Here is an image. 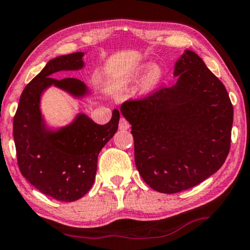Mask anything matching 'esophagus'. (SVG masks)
<instances>
[{"mask_svg": "<svg viewBox=\"0 0 250 250\" xmlns=\"http://www.w3.org/2000/svg\"><path fill=\"white\" fill-rule=\"evenodd\" d=\"M129 126H130L129 122L126 121L125 118H121L120 122H119V129H120V130H128Z\"/></svg>", "mask_w": 250, "mask_h": 250, "instance_id": "esophagus-1", "label": "esophagus"}]
</instances>
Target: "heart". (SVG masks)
Returning <instances> with one entry per match:
<instances>
[{"instance_id":"obj_1","label":"heart","mask_w":250,"mask_h":250,"mask_svg":"<svg viewBox=\"0 0 250 250\" xmlns=\"http://www.w3.org/2000/svg\"><path fill=\"white\" fill-rule=\"evenodd\" d=\"M146 70H149L147 76L145 77V80H144V89L145 90H150L153 89L154 87H156L159 85V83L161 82L162 79V71L160 68L157 66H153V68H147V66H143L139 71H137L133 76V79H138L144 75V72Z\"/></svg>"}]
</instances>
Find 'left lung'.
Wrapping results in <instances>:
<instances>
[{
  "instance_id": "1",
  "label": "left lung",
  "mask_w": 250,
  "mask_h": 250,
  "mask_svg": "<svg viewBox=\"0 0 250 250\" xmlns=\"http://www.w3.org/2000/svg\"><path fill=\"white\" fill-rule=\"evenodd\" d=\"M174 76V86L121 106L131 125L136 167L144 181L163 194L195 187L222 167L233 122L226 87L195 52L178 60Z\"/></svg>"
}]
</instances>
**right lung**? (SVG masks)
Masks as SVG:
<instances>
[{
	"label": "right lung",
	"instance_id": "obj_1",
	"mask_svg": "<svg viewBox=\"0 0 250 250\" xmlns=\"http://www.w3.org/2000/svg\"><path fill=\"white\" fill-rule=\"evenodd\" d=\"M83 52L58 56L24 87L13 118L17 160L21 174L44 195L60 202H75L89 191L97 170L101 149L117 132L120 113L115 108L106 125L95 124L79 114L71 125L58 131L45 128L40 110L41 95L54 85L73 96L88 93L82 80L52 75L83 66Z\"/></svg>",
	"mask_w": 250,
	"mask_h": 250
}]
</instances>
